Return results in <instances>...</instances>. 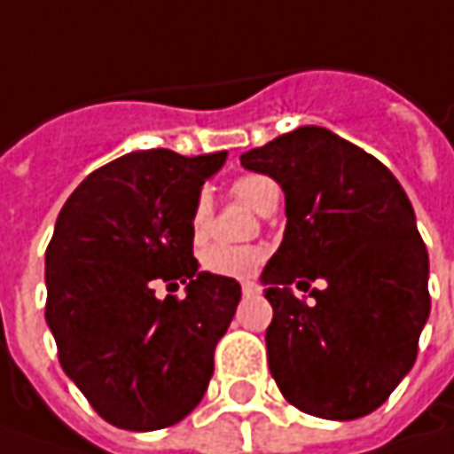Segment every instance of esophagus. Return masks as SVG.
I'll list each match as a JSON object with an SVG mask.
<instances>
[{
  "label": "esophagus",
  "instance_id": "obj_1",
  "mask_svg": "<svg viewBox=\"0 0 454 454\" xmlns=\"http://www.w3.org/2000/svg\"><path fill=\"white\" fill-rule=\"evenodd\" d=\"M241 292H244L247 297H256V294L262 292V286L256 285V282H244V285H241Z\"/></svg>",
  "mask_w": 454,
  "mask_h": 454
}]
</instances>
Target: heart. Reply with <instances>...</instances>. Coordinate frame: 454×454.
<instances>
[{
  "label": "heart",
  "mask_w": 454,
  "mask_h": 454,
  "mask_svg": "<svg viewBox=\"0 0 454 454\" xmlns=\"http://www.w3.org/2000/svg\"><path fill=\"white\" fill-rule=\"evenodd\" d=\"M231 192L247 203L248 207H254L256 213H264L266 207L271 206V200H279V185L266 177V175H244L239 177ZM210 223V200L207 195H200L192 206L190 213V231L195 239H203ZM264 262V251L256 247H226V244H213L203 251L200 264L210 274L218 277H231V279H244L248 274H254L259 264Z\"/></svg>",
  "instance_id": "heart-1"
}]
</instances>
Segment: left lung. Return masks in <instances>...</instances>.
I'll use <instances>...</instances> for the list:
<instances>
[{"instance_id": "obj_1", "label": "left lung", "mask_w": 454, "mask_h": 454, "mask_svg": "<svg viewBox=\"0 0 454 454\" xmlns=\"http://www.w3.org/2000/svg\"><path fill=\"white\" fill-rule=\"evenodd\" d=\"M241 165L285 190V239L262 271L274 381L312 417L371 414L411 371L429 317V256L404 188L323 127L282 134ZM315 278L324 286L307 306L294 286Z\"/></svg>"}]
</instances>
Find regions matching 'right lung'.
Wrapping results in <instances>:
<instances>
[{"label":"right lung","mask_w":454,"mask_h":454,"mask_svg":"<svg viewBox=\"0 0 454 454\" xmlns=\"http://www.w3.org/2000/svg\"><path fill=\"white\" fill-rule=\"evenodd\" d=\"M223 162L226 152H131L90 172L55 221L45 320L63 371L114 427L177 424L206 394L241 285L198 269L190 213ZM162 281L186 297L160 301Z\"/></svg>","instance_id":"1"}]
</instances>
